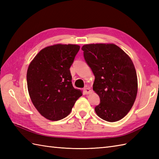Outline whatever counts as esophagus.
I'll return each mask as SVG.
<instances>
[{"mask_svg":"<svg viewBox=\"0 0 159 159\" xmlns=\"http://www.w3.org/2000/svg\"><path fill=\"white\" fill-rule=\"evenodd\" d=\"M90 89L89 88V87H85V88L83 89V92H84V93H85V94H88V93H90Z\"/></svg>","mask_w":159,"mask_h":159,"instance_id":"obj_1","label":"esophagus"}]
</instances>
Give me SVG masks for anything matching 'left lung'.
<instances>
[{"label":"left lung","instance_id":"left-lung-1","mask_svg":"<svg viewBox=\"0 0 159 159\" xmlns=\"http://www.w3.org/2000/svg\"><path fill=\"white\" fill-rule=\"evenodd\" d=\"M84 58L95 76L93 91L100 102L95 107L102 120L113 122L131 109L137 93V76L132 60L113 43L86 44Z\"/></svg>","mask_w":159,"mask_h":159}]
</instances>
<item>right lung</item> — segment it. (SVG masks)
Instances as JSON below:
<instances>
[{
    "instance_id": "1",
    "label": "right lung",
    "mask_w": 159,
    "mask_h": 159,
    "mask_svg": "<svg viewBox=\"0 0 159 159\" xmlns=\"http://www.w3.org/2000/svg\"><path fill=\"white\" fill-rule=\"evenodd\" d=\"M80 46L56 44L42 49L30 63L26 80L33 105L42 116L58 121L70 113L82 92L74 89L70 67Z\"/></svg>"
}]
</instances>
